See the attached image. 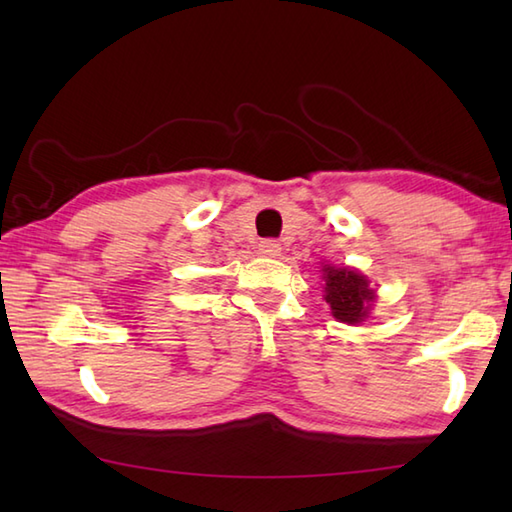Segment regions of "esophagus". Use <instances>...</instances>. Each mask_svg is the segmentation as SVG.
Segmentation results:
<instances>
[{"mask_svg":"<svg viewBox=\"0 0 512 512\" xmlns=\"http://www.w3.org/2000/svg\"><path fill=\"white\" fill-rule=\"evenodd\" d=\"M257 248L264 257H277L281 253V246H279V242H275V239H262Z\"/></svg>","mask_w":512,"mask_h":512,"instance_id":"obj_1","label":"esophagus"}]
</instances>
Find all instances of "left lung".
Returning a JSON list of instances; mask_svg holds the SVG:
<instances>
[{
    "label": "left lung",
    "mask_w": 512,
    "mask_h": 512,
    "mask_svg": "<svg viewBox=\"0 0 512 512\" xmlns=\"http://www.w3.org/2000/svg\"><path fill=\"white\" fill-rule=\"evenodd\" d=\"M321 270L325 301L332 308V317L350 325L365 321L376 299V292L369 288V279L347 266L325 264Z\"/></svg>",
    "instance_id": "1"
}]
</instances>
